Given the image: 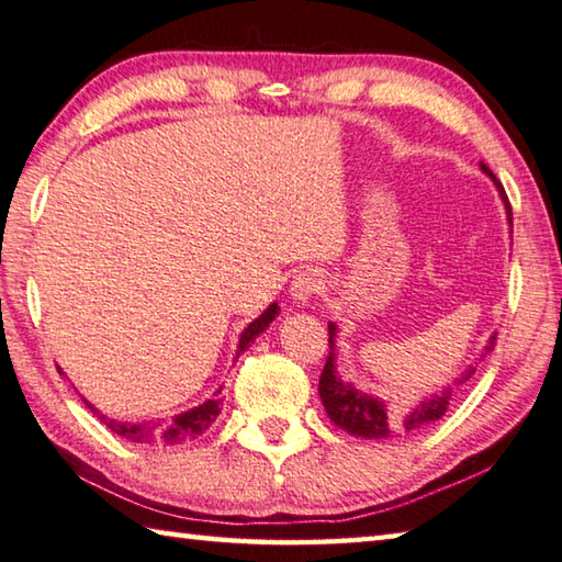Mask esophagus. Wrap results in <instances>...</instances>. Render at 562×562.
Instances as JSON below:
<instances>
[{"label":"esophagus","mask_w":562,"mask_h":562,"mask_svg":"<svg viewBox=\"0 0 562 562\" xmlns=\"http://www.w3.org/2000/svg\"><path fill=\"white\" fill-rule=\"evenodd\" d=\"M324 288V280L322 274L316 270H302L297 278L292 280V288H290V294L292 300L297 304H307L312 297H316V294L322 292Z\"/></svg>","instance_id":"obj_1"}]
</instances>
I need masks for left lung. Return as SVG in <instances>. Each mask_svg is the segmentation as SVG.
I'll use <instances>...</instances> for the list:
<instances>
[{
  "label": "left lung",
  "mask_w": 562,
  "mask_h": 562,
  "mask_svg": "<svg viewBox=\"0 0 562 562\" xmlns=\"http://www.w3.org/2000/svg\"><path fill=\"white\" fill-rule=\"evenodd\" d=\"M479 167H482L484 175L492 179L494 187L498 189V196H502L504 209H506L508 226H512V233H514L512 203H508L502 181L494 177V171L488 169L484 161ZM336 334H339V326L329 322V356H326V363L319 379V397L326 415L331 417V423L336 427H341L344 432L361 437V440H387V437L420 430V427L440 420V417L447 413V407H450L452 393H454L452 387L467 383L476 371L474 366H469V369L459 373V379H454L452 385H445L440 393L423 397L420 403L405 407V411H393L385 397L371 395L369 391H359L353 383L341 379L339 371H336ZM494 341L496 336H492L488 344L484 346L482 359L494 349Z\"/></svg>",
  "instance_id": "obj_1"
}]
</instances>
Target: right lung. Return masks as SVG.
Returning <instances> with one entry per match:
<instances>
[{
  "instance_id": "right-lung-1",
  "label": "right lung",
  "mask_w": 562,
  "mask_h": 562,
  "mask_svg": "<svg viewBox=\"0 0 562 562\" xmlns=\"http://www.w3.org/2000/svg\"><path fill=\"white\" fill-rule=\"evenodd\" d=\"M280 314L278 302H272L268 310H265L258 319H252L246 329L240 334V341H238V351H236V359L238 356L248 349V346L258 339V336L268 329L272 324L274 316ZM60 371V369H58ZM64 373V371H60ZM80 401L86 403V407L90 413H93L100 423L105 427H110L112 432L120 435L122 440L127 442H137V445H183V442H191L196 440L199 435H203L216 420L218 413H221V387L216 393H213L209 401H203L201 405L191 407V411H183L179 415H167V417H157V420H115V417H108L98 411V407L88 401V397L80 395Z\"/></svg>"
}]
</instances>
